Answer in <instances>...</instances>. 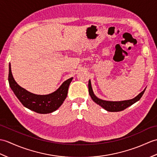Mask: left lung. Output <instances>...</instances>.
<instances>
[{"mask_svg":"<svg viewBox=\"0 0 157 157\" xmlns=\"http://www.w3.org/2000/svg\"><path fill=\"white\" fill-rule=\"evenodd\" d=\"M88 89H89V94L90 97L92 98V99L94 102H96L97 104L100 105L101 108L105 109V110L108 112H120L122 111L130 106L131 105H132L137 101L139 100L141 97L143 96V94L144 93V91L146 88L140 92L137 96H136L133 99L128 100H124V101H106L101 100L100 98H98L95 96V94H94L92 85H91V81L89 80L88 82Z\"/></svg>","mask_w":157,"mask_h":157,"instance_id":"1","label":"left lung"}]
</instances>
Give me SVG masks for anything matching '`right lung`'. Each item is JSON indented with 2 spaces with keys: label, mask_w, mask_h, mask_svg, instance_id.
I'll return each instance as SVG.
<instances>
[{
  "label": "right lung",
  "mask_w": 157,
  "mask_h": 157,
  "mask_svg": "<svg viewBox=\"0 0 157 157\" xmlns=\"http://www.w3.org/2000/svg\"><path fill=\"white\" fill-rule=\"evenodd\" d=\"M73 78L67 79L54 92L47 95H37L28 92L14 79L9 65V83L14 94L25 107L39 114H49L57 110L67 97L68 87Z\"/></svg>",
  "instance_id": "1"
}]
</instances>
